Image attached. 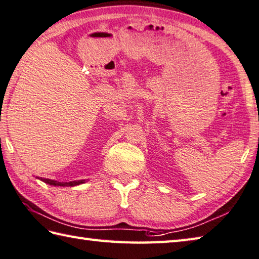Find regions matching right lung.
Listing matches in <instances>:
<instances>
[{
    "instance_id": "obj_1",
    "label": "right lung",
    "mask_w": 259,
    "mask_h": 259,
    "mask_svg": "<svg viewBox=\"0 0 259 259\" xmlns=\"http://www.w3.org/2000/svg\"><path fill=\"white\" fill-rule=\"evenodd\" d=\"M40 181H43L44 183L50 184V185H54V187H75V185H79L81 183H85V180H80V181H71V182H58V181L54 180H50V179H42L39 178Z\"/></svg>"
}]
</instances>
